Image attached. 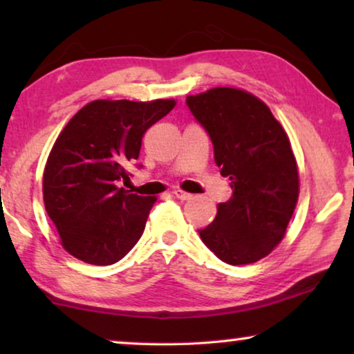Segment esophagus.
Wrapping results in <instances>:
<instances>
[{
    "instance_id": "esophagus-1",
    "label": "esophagus",
    "mask_w": 354,
    "mask_h": 354,
    "mask_svg": "<svg viewBox=\"0 0 354 354\" xmlns=\"http://www.w3.org/2000/svg\"><path fill=\"white\" fill-rule=\"evenodd\" d=\"M172 193H174V196L178 198V200H182V201L192 200V196H193L192 193H187V192H183V190H180V188H177V190H174Z\"/></svg>"
}]
</instances>
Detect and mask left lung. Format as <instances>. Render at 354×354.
Masks as SVG:
<instances>
[{"instance_id":"left-lung-1","label":"left lung","mask_w":354,"mask_h":354,"mask_svg":"<svg viewBox=\"0 0 354 354\" xmlns=\"http://www.w3.org/2000/svg\"><path fill=\"white\" fill-rule=\"evenodd\" d=\"M209 133L221 176L234 195L217 205L200 236L227 264L263 259L282 241L299 195V176L287 132L269 106L250 91L216 86L187 96Z\"/></svg>"}]
</instances>
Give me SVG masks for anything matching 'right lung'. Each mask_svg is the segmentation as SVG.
Segmentation results:
<instances>
[{
    "instance_id": "1",
    "label": "right lung",
    "mask_w": 354,
    "mask_h": 354,
    "mask_svg": "<svg viewBox=\"0 0 354 354\" xmlns=\"http://www.w3.org/2000/svg\"><path fill=\"white\" fill-rule=\"evenodd\" d=\"M176 100H95L62 129L43 172V201L61 245L84 263L109 266L142 236L156 198L119 187L142 138Z\"/></svg>"
}]
</instances>
